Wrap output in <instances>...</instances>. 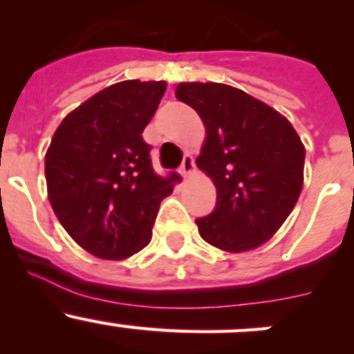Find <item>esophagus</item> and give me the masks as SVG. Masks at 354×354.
<instances>
[{"instance_id":"1","label":"esophagus","mask_w":354,"mask_h":354,"mask_svg":"<svg viewBox=\"0 0 354 354\" xmlns=\"http://www.w3.org/2000/svg\"><path fill=\"white\" fill-rule=\"evenodd\" d=\"M180 173L183 178H190L192 174L195 173V160L192 156H185L183 162H181V167H180Z\"/></svg>"}]
</instances>
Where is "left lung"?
Wrapping results in <instances>:
<instances>
[{"mask_svg": "<svg viewBox=\"0 0 354 354\" xmlns=\"http://www.w3.org/2000/svg\"><path fill=\"white\" fill-rule=\"evenodd\" d=\"M176 97L205 124L197 166L217 188L212 212L195 221L200 236L226 252L257 248L283 226L301 194L298 133L283 114L231 85L183 82Z\"/></svg>", "mask_w": 354, "mask_h": 354, "instance_id": "left-lung-1", "label": "left lung"}]
</instances>
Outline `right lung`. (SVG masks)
Wrapping results in <instances>:
<instances>
[{
    "label": "right lung",
    "instance_id": "1",
    "mask_svg": "<svg viewBox=\"0 0 354 354\" xmlns=\"http://www.w3.org/2000/svg\"><path fill=\"white\" fill-rule=\"evenodd\" d=\"M164 92L166 82L106 87L68 114L46 152L53 210L99 259H127L147 246L160 202L181 181L178 173H156L142 138Z\"/></svg>",
    "mask_w": 354,
    "mask_h": 354
}]
</instances>
